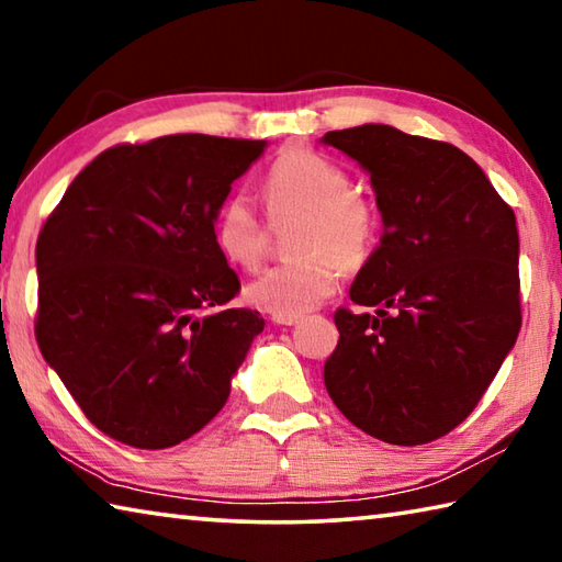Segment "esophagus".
<instances>
[{"label":"esophagus","mask_w":562,"mask_h":562,"mask_svg":"<svg viewBox=\"0 0 562 562\" xmlns=\"http://www.w3.org/2000/svg\"><path fill=\"white\" fill-rule=\"evenodd\" d=\"M274 322H278V325H284V327H292V325H297L300 322V317H272Z\"/></svg>","instance_id":"esophagus-1"}]
</instances>
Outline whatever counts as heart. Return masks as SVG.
<instances>
[{
  "mask_svg": "<svg viewBox=\"0 0 562 562\" xmlns=\"http://www.w3.org/2000/svg\"><path fill=\"white\" fill-rule=\"evenodd\" d=\"M265 198L272 215L302 211L294 235L297 258L274 265L245 288L252 307L274 317H300L339 288L345 268H359L376 240L374 198L349 183L337 158L310 146H290L265 173ZM213 240L223 258L252 270L268 252V227L245 193L227 195L213 221Z\"/></svg>",
  "mask_w": 562,
  "mask_h": 562,
  "instance_id": "b5f03b06",
  "label": "heart"
}]
</instances>
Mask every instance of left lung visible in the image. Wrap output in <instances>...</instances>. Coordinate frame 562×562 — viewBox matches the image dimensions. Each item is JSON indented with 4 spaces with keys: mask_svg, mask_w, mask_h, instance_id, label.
<instances>
[{
    "mask_svg": "<svg viewBox=\"0 0 562 562\" xmlns=\"http://www.w3.org/2000/svg\"><path fill=\"white\" fill-rule=\"evenodd\" d=\"M372 176L382 240L339 307L325 364L331 402L394 446L441 439L469 416L516 345V213L473 158L384 123L329 131Z\"/></svg>",
    "mask_w": 562,
    "mask_h": 562,
    "instance_id": "1",
    "label": "left lung"
}]
</instances>
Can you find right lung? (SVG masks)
I'll use <instances>...</instances> for the list:
<instances>
[{"instance_id": "obj_1", "label": "right lung", "mask_w": 562, "mask_h": 562, "mask_svg": "<svg viewBox=\"0 0 562 562\" xmlns=\"http://www.w3.org/2000/svg\"><path fill=\"white\" fill-rule=\"evenodd\" d=\"M268 144L178 133L99 154L36 240V341L83 416L168 449L221 412L265 319L213 240L217 207Z\"/></svg>"}]
</instances>
